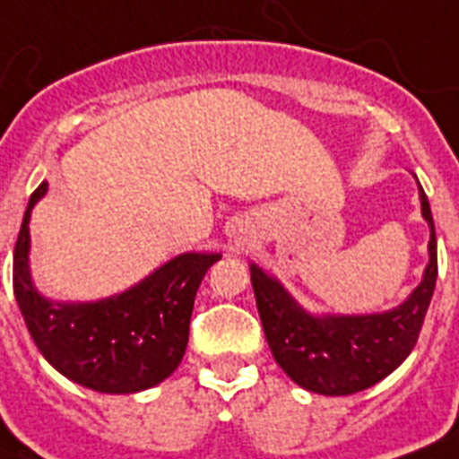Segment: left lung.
<instances>
[{"instance_id": "left-lung-1", "label": "left lung", "mask_w": 459, "mask_h": 459, "mask_svg": "<svg viewBox=\"0 0 459 459\" xmlns=\"http://www.w3.org/2000/svg\"><path fill=\"white\" fill-rule=\"evenodd\" d=\"M417 178V176H414ZM420 186V180H417ZM429 223V264L420 286L393 309L374 314L309 312L276 276L250 264V281L266 342L295 384L319 395H352L384 381L412 352L438 276L434 216L420 186Z\"/></svg>"}]
</instances>
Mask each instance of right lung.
Returning a JSON list of instances; mask_svg holds the SVG:
<instances>
[{
  "mask_svg": "<svg viewBox=\"0 0 459 459\" xmlns=\"http://www.w3.org/2000/svg\"><path fill=\"white\" fill-rule=\"evenodd\" d=\"M30 195L13 250V295L32 341L54 369L90 391L128 395L161 384L187 348L197 288L221 252H183L102 300H49L30 273Z\"/></svg>",
  "mask_w": 459,
  "mask_h": 459,
  "instance_id": "obj_1",
  "label": "right lung"
}]
</instances>
